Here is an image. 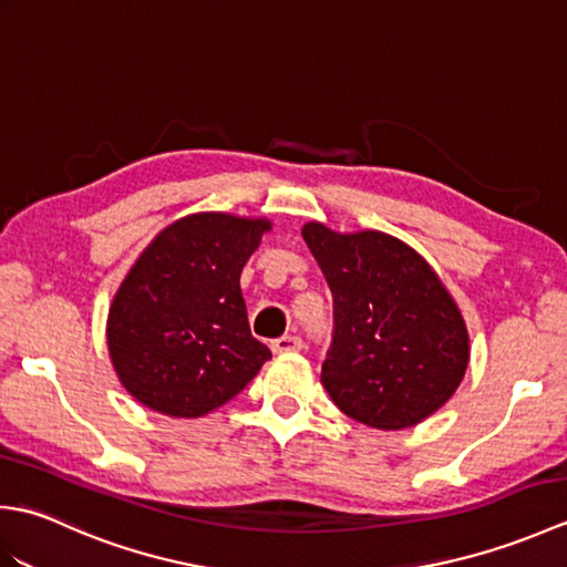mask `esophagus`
Returning <instances> with one entry per match:
<instances>
[{"label": "esophagus", "instance_id": "1", "mask_svg": "<svg viewBox=\"0 0 567 567\" xmlns=\"http://www.w3.org/2000/svg\"><path fill=\"white\" fill-rule=\"evenodd\" d=\"M270 348H272V353H295V351H299V348H302V339H299V336H280V339H275L272 343H270Z\"/></svg>", "mask_w": 567, "mask_h": 567}]
</instances>
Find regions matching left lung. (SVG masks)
Instances as JSON below:
<instances>
[{
	"instance_id": "left-lung-1",
	"label": "left lung",
	"mask_w": 567,
	"mask_h": 567,
	"mask_svg": "<svg viewBox=\"0 0 567 567\" xmlns=\"http://www.w3.org/2000/svg\"><path fill=\"white\" fill-rule=\"evenodd\" d=\"M302 236L333 295V333L321 382L333 404L384 431L416 426L461 384L470 339L439 275L400 238L336 234L309 221Z\"/></svg>"
}]
</instances>
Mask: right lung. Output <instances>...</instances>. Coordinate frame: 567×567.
<instances>
[{
    "label": "right lung",
    "mask_w": 567,
    "mask_h": 567,
    "mask_svg": "<svg viewBox=\"0 0 567 567\" xmlns=\"http://www.w3.org/2000/svg\"><path fill=\"white\" fill-rule=\"evenodd\" d=\"M268 219L202 212L151 240L114 295L106 343L131 396L167 416L195 419L258 375L270 348L252 339L240 270Z\"/></svg>",
    "instance_id": "add662e5"
}]
</instances>
